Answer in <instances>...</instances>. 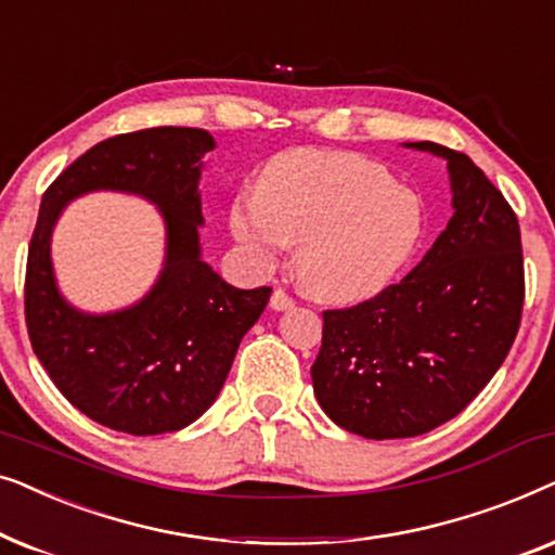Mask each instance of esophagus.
Segmentation results:
<instances>
[{
  "mask_svg": "<svg viewBox=\"0 0 555 555\" xmlns=\"http://www.w3.org/2000/svg\"><path fill=\"white\" fill-rule=\"evenodd\" d=\"M293 306H295V300L285 291H280V287H278V291L272 293V298H270V308L272 310H287V308H293Z\"/></svg>",
  "mask_w": 555,
  "mask_h": 555,
  "instance_id": "obj_1",
  "label": "esophagus"
}]
</instances>
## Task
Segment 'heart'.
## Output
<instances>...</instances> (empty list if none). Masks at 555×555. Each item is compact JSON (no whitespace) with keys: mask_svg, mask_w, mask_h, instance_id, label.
<instances>
[{"mask_svg":"<svg viewBox=\"0 0 555 555\" xmlns=\"http://www.w3.org/2000/svg\"><path fill=\"white\" fill-rule=\"evenodd\" d=\"M230 230L262 264L298 242L302 287L321 300L356 302L406 270L427 232V207L366 156L293 149L264 166L257 196L234 199Z\"/></svg>","mask_w":555,"mask_h":555,"instance_id":"b5f03b06","label":"heart"}]
</instances>
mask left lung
Masks as SVG:
<instances>
[{"mask_svg":"<svg viewBox=\"0 0 555 555\" xmlns=\"http://www.w3.org/2000/svg\"><path fill=\"white\" fill-rule=\"evenodd\" d=\"M406 146L447 158L454 215L401 283L325 310L310 369L323 412L366 439L416 437L457 416L505 361L526 298L518 217L500 189L460 151Z\"/></svg>","mask_w":555,"mask_h":555,"instance_id":"8db88e82","label":"left lung"}]
</instances>
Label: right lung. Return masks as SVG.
Returning a JSON list of instances; mask_svg holds the SVG:
<instances>
[{"label": "right lung", "instance_id": "obj_1", "mask_svg": "<svg viewBox=\"0 0 555 555\" xmlns=\"http://www.w3.org/2000/svg\"><path fill=\"white\" fill-rule=\"evenodd\" d=\"M202 128H146L95 143L42 194L27 253L25 318L33 351L63 397L90 420L126 435L184 429L215 404L240 340L270 300V287L224 283L199 249ZM111 188L154 201L167 224L157 285L131 309L80 314L56 291L49 237L75 195Z\"/></svg>", "mask_w": 555, "mask_h": 555}]
</instances>
